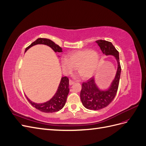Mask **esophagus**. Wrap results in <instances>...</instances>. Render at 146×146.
<instances>
[{"label": "esophagus", "mask_w": 146, "mask_h": 146, "mask_svg": "<svg viewBox=\"0 0 146 146\" xmlns=\"http://www.w3.org/2000/svg\"><path fill=\"white\" fill-rule=\"evenodd\" d=\"M74 83V81H72V80H69V85H70V86L72 85Z\"/></svg>", "instance_id": "1"}]
</instances>
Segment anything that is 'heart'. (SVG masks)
Masks as SVG:
<instances>
[{
    "mask_svg": "<svg viewBox=\"0 0 146 146\" xmlns=\"http://www.w3.org/2000/svg\"><path fill=\"white\" fill-rule=\"evenodd\" d=\"M100 64V55L96 50L83 49L72 52L68 58L61 59V64L64 73H71L75 68L82 78L92 77L98 70Z\"/></svg>",
    "mask_w": 146,
    "mask_h": 146,
    "instance_id": "obj_1",
    "label": "heart"
}]
</instances>
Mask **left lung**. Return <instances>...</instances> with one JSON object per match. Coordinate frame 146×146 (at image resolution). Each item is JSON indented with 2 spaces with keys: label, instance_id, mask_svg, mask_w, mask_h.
I'll return each mask as SVG.
<instances>
[{
  "label": "left lung",
  "instance_id": "1",
  "mask_svg": "<svg viewBox=\"0 0 146 146\" xmlns=\"http://www.w3.org/2000/svg\"><path fill=\"white\" fill-rule=\"evenodd\" d=\"M96 42L104 55L114 56L116 60L117 68L115 77L107 89L101 90L96 84L95 77L82 83L80 92L81 101L84 107L91 110L102 109L107 107L113 100L117 91L121 72L119 52L113 44L104 40H98Z\"/></svg>",
  "mask_w": 146,
  "mask_h": 146
}]
</instances>
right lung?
<instances>
[{
    "label": "right lung",
    "instance_id": "obj_1",
    "mask_svg": "<svg viewBox=\"0 0 146 146\" xmlns=\"http://www.w3.org/2000/svg\"><path fill=\"white\" fill-rule=\"evenodd\" d=\"M37 44H44L50 47L55 52H62V48L58 45L51 41L49 39L46 38H38L36 41L32 42L31 44L25 48V52L27 51L30 47ZM69 92V79L68 77H61L60 83L56 90L55 94L52 98L46 102L37 104L30 100L27 96L28 101L33 107L36 108L42 112L44 113H54L60 111L62 109L66 104V99Z\"/></svg>",
    "mask_w": 146,
    "mask_h": 146
}]
</instances>
